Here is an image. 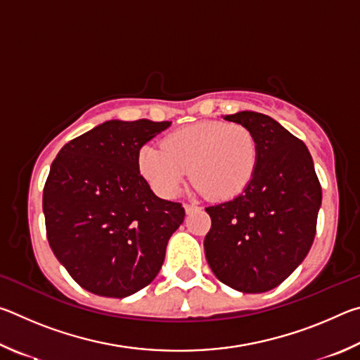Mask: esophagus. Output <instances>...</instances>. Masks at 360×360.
<instances>
[{"label": "esophagus", "mask_w": 360, "mask_h": 360, "mask_svg": "<svg viewBox=\"0 0 360 360\" xmlns=\"http://www.w3.org/2000/svg\"><path fill=\"white\" fill-rule=\"evenodd\" d=\"M184 210H186V212L188 214V212L197 211V210H198V206H197V205H188V203H184Z\"/></svg>", "instance_id": "1"}]
</instances>
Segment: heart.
Instances as JSON below:
<instances>
[{
  "label": "heart",
  "instance_id": "heart-1",
  "mask_svg": "<svg viewBox=\"0 0 360 360\" xmlns=\"http://www.w3.org/2000/svg\"><path fill=\"white\" fill-rule=\"evenodd\" d=\"M259 165V144L246 127L197 122L163 139V148L144 144L138 168L160 197H174L191 168L195 191L217 202L233 200L251 184Z\"/></svg>",
  "mask_w": 360,
  "mask_h": 360
}]
</instances>
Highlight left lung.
I'll list each match as a JSON object with an SVG mask.
<instances>
[{"label":"left lung","mask_w":360,"mask_h":360,"mask_svg":"<svg viewBox=\"0 0 360 360\" xmlns=\"http://www.w3.org/2000/svg\"><path fill=\"white\" fill-rule=\"evenodd\" d=\"M252 133L259 165L233 200L208 206L205 254L219 281L245 294L275 289L307 257L322 192L311 154L275 119L254 111L224 115Z\"/></svg>","instance_id":"obj_1"}]
</instances>
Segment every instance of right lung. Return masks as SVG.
<instances>
[{"mask_svg":"<svg viewBox=\"0 0 360 360\" xmlns=\"http://www.w3.org/2000/svg\"><path fill=\"white\" fill-rule=\"evenodd\" d=\"M172 122L108 120L65 144L42 193L47 240L71 278L95 295L124 298L154 281L181 203L150 191L139 149Z\"/></svg>","mask_w":360,"mask_h":360,"instance_id":"right-lung-1","label":"right lung"}]
</instances>
